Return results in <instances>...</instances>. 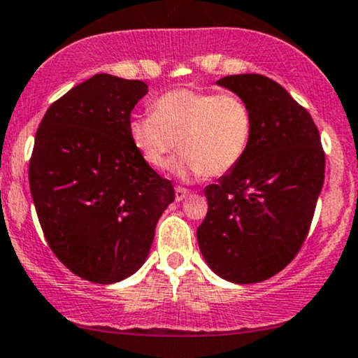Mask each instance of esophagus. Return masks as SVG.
I'll list each match as a JSON object with an SVG mask.
<instances>
[{
  "instance_id": "obj_1",
  "label": "esophagus",
  "mask_w": 358,
  "mask_h": 358,
  "mask_svg": "<svg viewBox=\"0 0 358 358\" xmlns=\"http://www.w3.org/2000/svg\"><path fill=\"white\" fill-rule=\"evenodd\" d=\"M189 192L187 188H183V187H175V200L176 201H182L183 198H187V194H188Z\"/></svg>"
}]
</instances>
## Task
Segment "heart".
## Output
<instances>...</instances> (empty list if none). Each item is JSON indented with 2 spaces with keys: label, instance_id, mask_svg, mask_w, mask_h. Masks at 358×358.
<instances>
[{
  "label": "heart",
  "instance_id": "heart-1",
  "mask_svg": "<svg viewBox=\"0 0 358 358\" xmlns=\"http://www.w3.org/2000/svg\"><path fill=\"white\" fill-rule=\"evenodd\" d=\"M129 137L142 160L162 170L178 148L180 176H221L241 164L252 138V114L236 92L173 89L134 115Z\"/></svg>",
  "mask_w": 358,
  "mask_h": 358
}]
</instances>
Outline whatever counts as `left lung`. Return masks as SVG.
I'll list each match as a JSON object with an SVG mask.
<instances>
[{"instance_id":"left-lung-1","label":"left lung","mask_w":358,"mask_h":358,"mask_svg":"<svg viewBox=\"0 0 358 358\" xmlns=\"http://www.w3.org/2000/svg\"><path fill=\"white\" fill-rule=\"evenodd\" d=\"M252 114V138L236 169L208 185L198 244L208 266L238 284L273 278L304 244L324 185L325 153L309 112L261 74L218 80Z\"/></svg>"}]
</instances>
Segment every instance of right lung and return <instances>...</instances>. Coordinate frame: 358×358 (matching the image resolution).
<instances>
[{"label":"right lung","mask_w":358,"mask_h":358,"mask_svg":"<svg viewBox=\"0 0 358 358\" xmlns=\"http://www.w3.org/2000/svg\"><path fill=\"white\" fill-rule=\"evenodd\" d=\"M147 92L142 80L96 74L52 102L36 132L29 188L39 224L57 259L90 282L134 274L175 200L129 137Z\"/></svg>","instance_id":"add662e5"}]
</instances>
